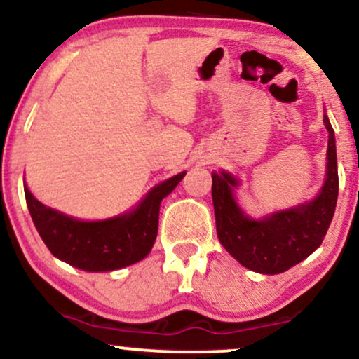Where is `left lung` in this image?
Segmentation results:
<instances>
[{"mask_svg":"<svg viewBox=\"0 0 359 359\" xmlns=\"http://www.w3.org/2000/svg\"><path fill=\"white\" fill-rule=\"evenodd\" d=\"M330 132L327 174L321 194L309 204L278 212L262 221H252L236 204L232 187L237 180L226 172H212V202L219 241L231 256L250 271L279 274L314 252L332 221L338 201V161L334 132L325 115Z\"/></svg>","mask_w":359,"mask_h":359,"instance_id":"1","label":"left lung"}]
</instances>
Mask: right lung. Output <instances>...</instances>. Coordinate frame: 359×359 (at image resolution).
Masks as SVG:
<instances>
[{
  "instance_id": "obj_1",
  "label": "right lung",
  "mask_w": 359,
  "mask_h": 359,
  "mask_svg": "<svg viewBox=\"0 0 359 359\" xmlns=\"http://www.w3.org/2000/svg\"><path fill=\"white\" fill-rule=\"evenodd\" d=\"M185 172L158 184L140 205L127 215L109 221L83 222L43 205L25 187L28 210L38 234L55 257L83 271H114L142 261L157 237L161 202Z\"/></svg>"
}]
</instances>
